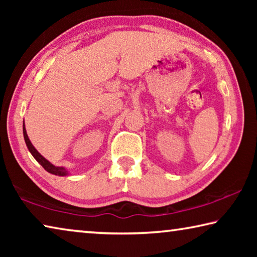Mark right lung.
<instances>
[{
  "instance_id": "add662e5",
  "label": "right lung",
  "mask_w": 257,
  "mask_h": 257,
  "mask_svg": "<svg viewBox=\"0 0 257 257\" xmlns=\"http://www.w3.org/2000/svg\"><path fill=\"white\" fill-rule=\"evenodd\" d=\"M23 132H24V138H25V142H26V145H27L28 150L32 155L34 156V159L37 161L38 163H40L43 168L45 169L47 172L52 173V175H55V176H60V177H66L69 176V170L66 168L63 167H56V165L52 164L49 160H46L44 156H43L40 152H38L36 149H35L34 145L32 144V142H30V139L28 138V135L27 132H26V127H25V121H24V124H23Z\"/></svg>"
}]
</instances>
